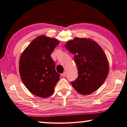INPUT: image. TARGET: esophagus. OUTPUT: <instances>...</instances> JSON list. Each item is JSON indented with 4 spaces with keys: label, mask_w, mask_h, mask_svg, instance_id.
<instances>
[{
    "label": "esophagus",
    "mask_w": 127,
    "mask_h": 127,
    "mask_svg": "<svg viewBox=\"0 0 127 127\" xmlns=\"http://www.w3.org/2000/svg\"><path fill=\"white\" fill-rule=\"evenodd\" d=\"M62 76H63V77H65V76H66V72H64L62 74Z\"/></svg>",
    "instance_id": "esophagus-1"
}]
</instances>
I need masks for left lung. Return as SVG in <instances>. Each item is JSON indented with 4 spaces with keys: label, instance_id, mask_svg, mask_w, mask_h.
Here are the masks:
<instances>
[{
    "label": "left lung",
    "instance_id": "8db88e82",
    "mask_svg": "<svg viewBox=\"0 0 127 127\" xmlns=\"http://www.w3.org/2000/svg\"><path fill=\"white\" fill-rule=\"evenodd\" d=\"M65 47L73 54L78 77L71 82L78 93L88 95L99 89L107 78L109 64L102 47L89 38L75 37Z\"/></svg>",
    "mask_w": 127,
    "mask_h": 127
}]
</instances>
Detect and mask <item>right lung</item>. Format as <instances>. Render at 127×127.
<instances>
[{
    "mask_svg": "<svg viewBox=\"0 0 127 127\" xmlns=\"http://www.w3.org/2000/svg\"><path fill=\"white\" fill-rule=\"evenodd\" d=\"M59 42L53 38L39 35L31 42L21 54L19 72L22 81L36 96L47 98L54 92L60 74L51 54Z\"/></svg>",
    "mask_w": 127,
    "mask_h": 127,
    "instance_id": "1",
    "label": "right lung"
}]
</instances>
